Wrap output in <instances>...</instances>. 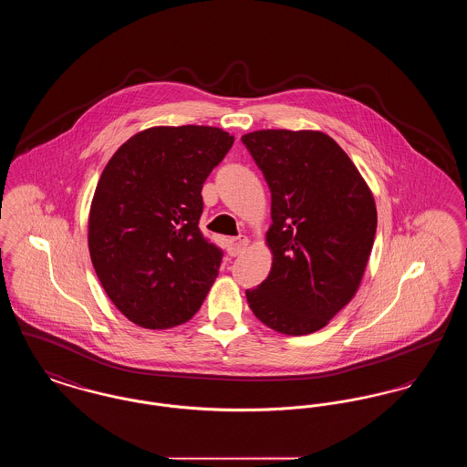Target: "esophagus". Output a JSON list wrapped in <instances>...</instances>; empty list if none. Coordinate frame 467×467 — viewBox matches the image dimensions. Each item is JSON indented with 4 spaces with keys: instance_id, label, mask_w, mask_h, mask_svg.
<instances>
[{
    "instance_id": "esophagus-1",
    "label": "esophagus",
    "mask_w": 467,
    "mask_h": 467,
    "mask_svg": "<svg viewBox=\"0 0 467 467\" xmlns=\"http://www.w3.org/2000/svg\"><path fill=\"white\" fill-rule=\"evenodd\" d=\"M246 244H248V238H244V236H240V238H231L229 242H227V254L229 255H238V254H242L244 248H246Z\"/></svg>"
}]
</instances>
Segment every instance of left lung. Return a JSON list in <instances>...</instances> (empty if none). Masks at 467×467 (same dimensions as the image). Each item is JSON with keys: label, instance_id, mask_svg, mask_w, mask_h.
I'll return each instance as SVG.
<instances>
[{"label": "left lung", "instance_id": "8db88e82", "mask_svg": "<svg viewBox=\"0 0 467 467\" xmlns=\"http://www.w3.org/2000/svg\"><path fill=\"white\" fill-rule=\"evenodd\" d=\"M242 141L266 178L273 221V266L246 290L248 306L278 333H315L360 285L377 233L373 194L327 134L263 130Z\"/></svg>", "mask_w": 467, "mask_h": 467}]
</instances>
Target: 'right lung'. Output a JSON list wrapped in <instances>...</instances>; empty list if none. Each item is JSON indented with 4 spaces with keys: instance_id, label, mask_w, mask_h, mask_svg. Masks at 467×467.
<instances>
[{
    "instance_id": "right-lung-1",
    "label": "right lung",
    "mask_w": 467,
    "mask_h": 467,
    "mask_svg": "<svg viewBox=\"0 0 467 467\" xmlns=\"http://www.w3.org/2000/svg\"><path fill=\"white\" fill-rule=\"evenodd\" d=\"M233 143L219 128L159 126L134 134L105 166L90 202V261L136 326L187 322L213 285L223 250L200 231L201 189Z\"/></svg>"
}]
</instances>
